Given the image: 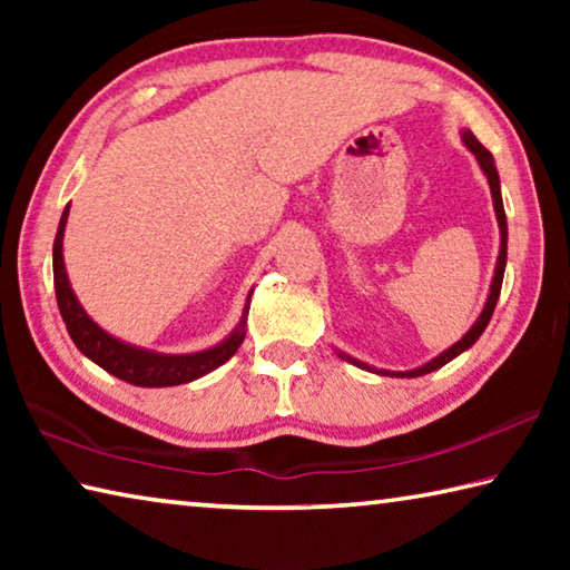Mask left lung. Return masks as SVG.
<instances>
[{
  "label": "left lung",
  "mask_w": 570,
  "mask_h": 570,
  "mask_svg": "<svg viewBox=\"0 0 570 570\" xmlns=\"http://www.w3.org/2000/svg\"><path fill=\"white\" fill-rule=\"evenodd\" d=\"M462 140H465V146L472 150V156L478 158L480 168L485 170L488 183H490V193H493V206H495V216H498V226H500V256H498L493 286H490V296H488V302H485V308H482V314L478 316V322L470 326V332H468L465 336H462V340H460L458 344H452L450 350H445L440 356H435V360L428 362L424 366H417V370H412V372H397V374H394V377H422V374L440 370L442 364H448L450 360H455L458 354L470 350V346L480 340V334L485 332L490 316H493V312H495V304H498V296H500V286H503L505 258H508V220H505L503 198H500V178H498L493 156H490V150H488L485 146H482V142L475 138V135L465 132V135H462ZM346 360H350V356H346ZM350 362H354L356 366H362V370H370V366H366L364 362H356V360H350ZM382 374H390V372H382Z\"/></svg>",
  "instance_id": "left-lung-1"
}]
</instances>
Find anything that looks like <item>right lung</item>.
<instances>
[{
  "instance_id": "1",
  "label": "right lung",
  "mask_w": 570,
  "mask_h": 570,
  "mask_svg": "<svg viewBox=\"0 0 570 570\" xmlns=\"http://www.w3.org/2000/svg\"><path fill=\"white\" fill-rule=\"evenodd\" d=\"M67 214H70V206H65L60 228H57L55 246H52V268H55V294H57V306H60L62 322L67 324V332H70L72 342L77 350H80L88 360L100 364L105 372L115 374V377L130 384H138V387H173V384H186L204 374L214 372L216 366L228 362L230 356L244 342V322H240L238 330L228 336L226 342H220L214 350L196 352V354H156L138 350V346H130L125 342H118L108 332H102L98 324H95L85 308L77 302L70 282H67L65 262H62V236H65V224Z\"/></svg>"
}]
</instances>
